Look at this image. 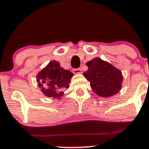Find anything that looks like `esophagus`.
Returning <instances> with one entry per match:
<instances>
[{
	"mask_svg": "<svg viewBox=\"0 0 149 149\" xmlns=\"http://www.w3.org/2000/svg\"><path fill=\"white\" fill-rule=\"evenodd\" d=\"M73 73H74V74H81V73H82V70L81 68L73 69Z\"/></svg>",
	"mask_w": 149,
	"mask_h": 149,
	"instance_id": "esophagus-1",
	"label": "esophagus"
}]
</instances>
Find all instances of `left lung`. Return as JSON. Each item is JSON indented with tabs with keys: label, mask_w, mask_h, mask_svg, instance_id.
Returning a JSON list of instances; mask_svg holds the SVG:
<instances>
[{
	"label": "left lung",
	"mask_w": 149,
	"mask_h": 149,
	"mask_svg": "<svg viewBox=\"0 0 149 149\" xmlns=\"http://www.w3.org/2000/svg\"><path fill=\"white\" fill-rule=\"evenodd\" d=\"M86 65L88 69L84 72V76L96 94L107 98L119 92L123 80L119 69L100 58L88 61Z\"/></svg>",
	"instance_id": "obj_1"
}]
</instances>
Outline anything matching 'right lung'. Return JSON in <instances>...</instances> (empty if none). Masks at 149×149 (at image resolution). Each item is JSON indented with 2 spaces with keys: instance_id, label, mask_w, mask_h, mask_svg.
I'll return each mask as SVG.
<instances>
[{
  "instance_id": "right-lung-1",
  "label": "right lung",
  "mask_w": 149,
  "mask_h": 149,
  "mask_svg": "<svg viewBox=\"0 0 149 149\" xmlns=\"http://www.w3.org/2000/svg\"><path fill=\"white\" fill-rule=\"evenodd\" d=\"M73 76L70 70L61 67L58 61H52L37 74V81L45 95L52 98H61L63 91L69 87Z\"/></svg>"
}]
</instances>
